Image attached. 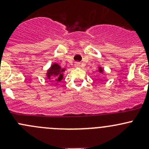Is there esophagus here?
Listing matches in <instances>:
<instances>
[{
  "mask_svg": "<svg viewBox=\"0 0 149 149\" xmlns=\"http://www.w3.org/2000/svg\"><path fill=\"white\" fill-rule=\"evenodd\" d=\"M80 63H76V64H75V65L76 66V67H79V66H80Z\"/></svg>",
  "mask_w": 149,
  "mask_h": 149,
  "instance_id": "esophagus-1",
  "label": "esophagus"
}]
</instances>
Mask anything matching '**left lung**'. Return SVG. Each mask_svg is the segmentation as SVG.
Here are the masks:
<instances>
[{
    "label": "left lung",
    "instance_id": "8db88e82",
    "mask_svg": "<svg viewBox=\"0 0 149 149\" xmlns=\"http://www.w3.org/2000/svg\"><path fill=\"white\" fill-rule=\"evenodd\" d=\"M100 71H101V72H102V69H101V68H100Z\"/></svg>",
    "mask_w": 149,
    "mask_h": 149
}]
</instances>
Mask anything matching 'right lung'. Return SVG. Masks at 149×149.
<instances>
[{
	"mask_svg": "<svg viewBox=\"0 0 149 149\" xmlns=\"http://www.w3.org/2000/svg\"><path fill=\"white\" fill-rule=\"evenodd\" d=\"M63 71V69H61V68L58 64H54L51 66L50 69L48 70L47 77L49 78L51 76H55V79L52 80L53 82H55V83L60 82L63 77L62 73Z\"/></svg>",
	"mask_w": 149,
	"mask_h": 149,
	"instance_id": "right-lung-1",
	"label": "right lung"
}]
</instances>
